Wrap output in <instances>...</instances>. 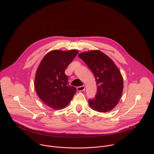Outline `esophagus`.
<instances>
[{
	"instance_id": "obj_1",
	"label": "esophagus",
	"mask_w": 154,
	"mask_h": 154,
	"mask_svg": "<svg viewBox=\"0 0 154 154\" xmlns=\"http://www.w3.org/2000/svg\"><path fill=\"white\" fill-rule=\"evenodd\" d=\"M85 86H84V85L77 87V90H78V91H79V92H82V91H85Z\"/></svg>"
}]
</instances>
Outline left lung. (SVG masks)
<instances>
[{"label":"left lung","mask_w":154,"mask_h":154,"mask_svg":"<svg viewBox=\"0 0 154 154\" xmlns=\"http://www.w3.org/2000/svg\"><path fill=\"white\" fill-rule=\"evenodd\" d=\"M78 56L92 72L97 81L95 98L88 101L90 108L100 112L112 110L119 103L123 89L120 70L108 56L100 50L82 52Z\"/></svg>","instance_id":"8db88e82"}]
</instances>
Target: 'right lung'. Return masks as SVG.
I'll return each instance as SVG.
<instances>
[{
    "label": "right lung",
    "mask_w": 154,
    "mask_h": 154,
    "mask_svg": "<svg viewBox=\"0 0 154 154\" xmlns=\"http://www.w3.org/2000/svg\"><path fill=\"white\" fill-rule=\"evenodd\" d=\"M76 50H53L45 55L37 69L34 87L40 100L53 110L68 106L76 89L68 84L65 72L78 53Z\"/></svg>",
    "instance_id": "obj_1"
}]
</instances>
